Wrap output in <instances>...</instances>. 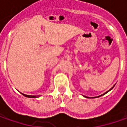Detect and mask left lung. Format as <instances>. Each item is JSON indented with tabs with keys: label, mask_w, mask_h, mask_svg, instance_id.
Masks as SVG:
<instances>
[{
	"label": "left lung",
	"mask_w": 127,
	"mask_h": 127,
	"mask_svg": "<svg viewBox=\"0 0 127 127\" xmlns=\"http://www.w3.org/2000/svg\"><path fill=\"white\" fill-rule=\"evenodd\" d=\"M113 87H114V86H113ZM113 87H112V88H111V89H110V90H108V91H107V92H106V93H104V94H102V95H100V96H98V97H101V96H102V95H105V94H106V93H108V92H109V91H110V90H112V88H113Z\"/></svg>",
	"instance_id": "left-lung-1"
}]
</instances>
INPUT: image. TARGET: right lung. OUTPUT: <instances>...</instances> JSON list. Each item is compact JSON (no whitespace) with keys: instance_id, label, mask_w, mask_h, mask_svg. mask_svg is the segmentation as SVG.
I'll list each match as a JSON object with an SVG mask.
<instances>
[{"instance_id":"right-lung-1","label":"right lung","mask_w":127,"mask_h":127,"mask_svg":"<svg viewBox=\"0 0 127 127\" xmlns=\"http://www.w3.org/2000/svg\"><path fill=\"white\" fill-rule=\"evenodd\" d=\"M22 95H24L25 97H29V98H36V97H38L39 96H32V95H25V94H22Z\"/></svg>"}]
</instances>
